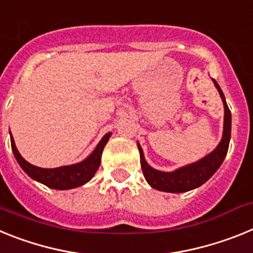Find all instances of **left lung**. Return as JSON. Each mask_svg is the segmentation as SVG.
Listing matches in <instances>:
<instances>
[{
  "label": "left lung",
  "instance_id": "8db88e82",
  "mask_svg": "<svg viewBox=\"0 0 253 253\" xmlns=\"http://www.w3.org/2000/svg\"><path fill=\"white\" fill-rule=\"evenodd\" d=\"M215 86L220 94L221 99L224 103V132L223 139L218 148L215 149L212 153H210L208 157L201 159L197 163H193L191 166H186L183 168H179L174 172H160L157 169L151 168L142 154V149L140 145V163H141L142 173H144L145 179L148 181L153 188H157L159 191H166V192H186V191L193 190L199 187L203 183H205L223 163L224 158L228 153L230 140V127H232V114H230L229 108H228L225 96L221 91L218 83L212 79Z\"/></svg>",
  "mask_w": 253,
  "mask_h": 253
}]
</instances>
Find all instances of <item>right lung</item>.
Here are the masks:
<instances>
[{"label":"right lung","instance_id":"obj_1","mask_svg":"<svg viewBox=\"0 0 253 253\" xmlns=\"http://www.w3.org/2000/svg\"><path fill=\"white\" fill-rule=\"evenodd\" d=\"M109 136H111V133H107V135L103 136V139L100 140L99 144L96 145L95 150L90 154L84 162L74 164V166L60 167V168L53 169L39 168V167L32 166L30 163H28L21 157L20 153L17 151L12 136H11V148L14 151L17 163L20 164L21 168L24 169V172L29 177L45 184L47 187L54 188V190H70V188L79 187V186L86 183L87 181L93 178L96 169L99 168L100 166L103 149H104L105 144L108 142Z\"/></svg>","mask_w":253,"mask_h":253}]
</instances>
